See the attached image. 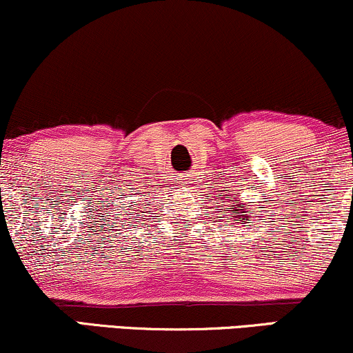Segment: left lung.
Instances as JSON below:
<instances>
[{
  "label": "left lung",
  "instance_id": "1",
  "mask_svg": "<svg viewBox=\"0 0 353 353\" xmlns=\"http://www.w3.org/2000/svg\"><path fill=\"white\" fill-rule=\"evenodd\" d=\"M234 202H236V200H234ZM236 203H238V202H236ZM238 205H239V203H238ZM238 205H236V207H234V208H238V210H234V212H239V210H243V208H239ZM239 220H243V218H239Z\"/></svg>",
  "mask_w": 353,
  "mask_h": 353
}]
</instances>
